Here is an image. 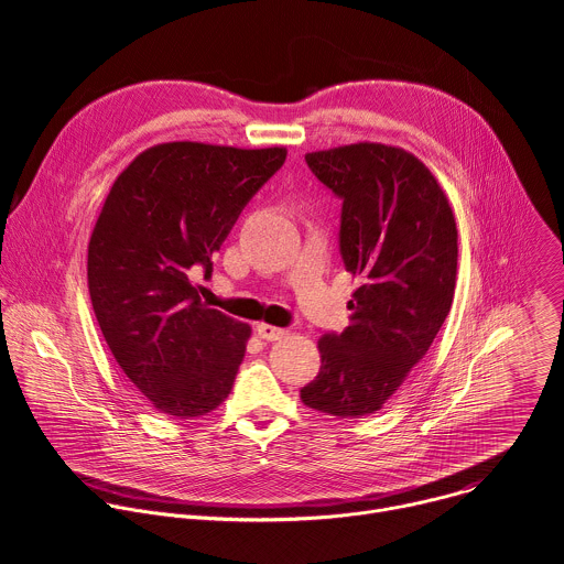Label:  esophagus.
Segmentation results:
<instances>
[{
	"instance_id": "esophagus-1",
	"label": "esophagus",
	"mask_w": 564,
	"mask_h": 564,
	"mask_svg": "<svg viewBox=\"0 0 564 564\" xmlns=\"http://www.w3.org/2000/svg\"><path fill=\"white\" fill-rule=\"evenodd\" d=\"M257 333H259V337L265 339V341H279V339H283V337L288 335V330L276 328V326H270V324H259V326H257Z\"/></svg>"
}]
</instances>
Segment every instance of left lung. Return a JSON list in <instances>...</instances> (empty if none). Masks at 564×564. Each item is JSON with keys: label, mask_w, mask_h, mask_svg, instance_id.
Instances as JSON below:
<instances>
[{"label": "left lung", "mask_w": 564, "mask_h": 564, "mask_svg": "<svg viewBox=\"0 0 564 564\" xmlns=\"http://www.w3.org/2000/svg\"><path fill=\"white\" fill-rule=\"evenodd\" d=\"M341 200L339 246L359 279L350 326L318 339L307 409L339 420L379 411L429 352L453 305L457 227L444 189L411 151L355 142L305 153Z\"/></svg>", "instance_id": "left-lung-1"}]
</instances>
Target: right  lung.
Wrapping results in <instances>:
<instances>
[{"label": "right lung", "instance_id": "1", "mask_svg": "<svg viewBox=\"0 0 564 564\" xmlns=\"http://www.w3.org/2000/svg\"><path fill=\"white\" fill-rule=\"evenodd\" d=\"M285 147L163 142L113 181L89 240V294L111 355L149 404L172 417L212 413L227 399L252 335L207 307L192 270L285 163Z\"/></svg>", "mask_w": 564, "mask_h": 564}]
</instances>
